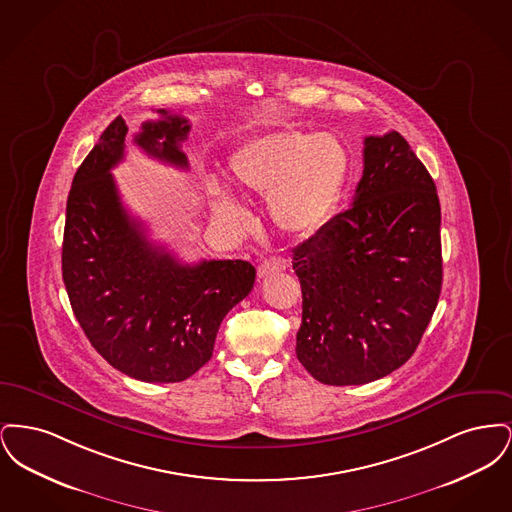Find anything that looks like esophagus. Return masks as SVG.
Masks as SVG:
<instances>
[{
    "mask_svg": "<svg viewBox=\"0 0 512 512\" xmlns=\"http://www.w3.org/2000/svg\"><path fill=\"white\" fill-rule=\"evenodd\" d=\"M286 268H288V261L284 257H268V259L259 263L257 274H259V278H267L270 274L282 272Z\"/></svg>",
    "mask_w": 512,
    "mask_h": 512,
    "instance_id": "esophagus-1",
    "label": "esophagus"
}]
</instances>
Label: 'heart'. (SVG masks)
I'll return each instance as SVG.
<instances>
[{
	"instance_id": "obj_1",
	"label": "heart",
	"mask_w": 512,
	"mask_h": 512,
	"mask_svg": "<svg viewBox=\"0 0 512 512\" xmlns=\"http://www.w3.org/2000/svg\"><path fill=\"white\" fill-rule=\"evenodd\" d=\"M232 180L267 195L274 224L295 236L318 230L334 211L349 174V151L338 136L299 128H272L249 136L228 155ZM215 209L232 213V195L215 188Z\"/></svg>"
}]
</instances>
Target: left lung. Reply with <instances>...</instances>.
<instances>
[{
    "mask_svg": "<svg viewBox=\"0 0 512 512\" xmlns=\"http://www.w3.org/2000/svg\"><path fill=\"white\" fill-rule=\"evenodd\" d=\"M353 205L293 249L303 317L295 353L322 384L359 386L405 365L441 293L436 184L399 132L366 136Z\"/></svg>",
    "mask_w": 512,
    "mask_h": 512,
    "instance_id": "8db88e82",
    "label": "left lung"
}]
</instances>
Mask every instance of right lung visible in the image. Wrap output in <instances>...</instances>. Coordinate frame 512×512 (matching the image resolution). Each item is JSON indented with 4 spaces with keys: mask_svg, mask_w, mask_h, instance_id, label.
<instances>
[{
    "mask_svg": "<svg viewBox=\"0 0 512 512\" xmlns=\"http://www.w3.org/2000/svg\"><path fill=\"white\" fill-rule=\"evenodd\" d=\"M142 122L134 144L149 157L188 169L180 144L190 122L165 109ZM128 126L111 122L74 174L63 234V282L74 317L99 355L122 374L182 382L205 365L222 318L255 284L247 261L186 265L122 205L111 169L124 157Z\"/></svg>",
    "mask_w": 512,
    "mask_h": 512,
    "instance_id": "1",
    "label": "right lung"
}]
</instances>
